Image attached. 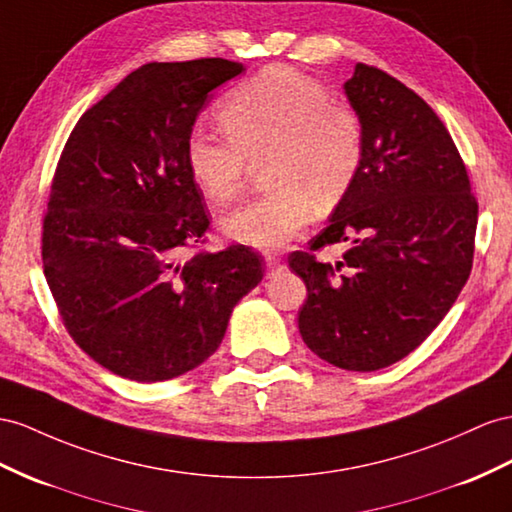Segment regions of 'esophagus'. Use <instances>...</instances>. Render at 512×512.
Wrapping results in <instances>:
<instances>
[{
    "label": "esophagus",
    "instance_id": "1",
    "mask_svg": "<svg viewBox=\"0 0 512 512\" xmlns=\"http://www.w3.org/2000/svg\"><path fill=\"white\" fill-rule=\"evenodd\" d=\"M281 270V259L277 255H266V274L272 277L274 272Z\"/></svg>",
    "mask_w": 512,
    "mask_h": 512
}]
</instances>
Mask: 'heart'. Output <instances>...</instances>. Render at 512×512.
I'll return each mask as SVG.
<instances>
[{"mask_svg":"<svg viewBox=\"0 0 512 512\" xmlns=\"http://www.w3.org/2000/svg\"><path fill=\"white\" fill-rule=\"evenodd\" d=\"M227 136L192 129L186 166L205 199L225 207L244 190L251 164H266L264 199L222 220L231 240L259 251L294 242L313 216L329 214L357 181L365 157L359 112L290 67L259 71L218 110Z\"/></svg>","mask_w":512,"mask_h":512,"instance_id":"b5f03b06","label":"heart"}]
</instances>
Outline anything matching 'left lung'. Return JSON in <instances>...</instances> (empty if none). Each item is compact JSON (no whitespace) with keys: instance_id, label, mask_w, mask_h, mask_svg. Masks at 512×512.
I'll list each match as a JSON object with an SVG mask.
<instances>
[{"instance_id":"left-lung-1","label":"left lung","mask_w":512,"mask_h":512,"mask_svg":"<svg viewBox=\"0 0 512 512\" xmlns=\"http://www.w3.org/2000/svg\"><path fill=\"white\" fill-rule=\"evenodd\" d=\"M363 121L365 157L331 222L287 261L307 285L305 344L342 370L374 372L437 329L474 264L478 201L456 144L428 103L357 64L344 84ZM344 243L339 262L317 251Z\"/></svg>"}]
</instances>
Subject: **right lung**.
Segmentation results:
<instances>
[{"label": "right lung", "mask_w": 512, "mask_h": 512, "mask_svg": "<svg viewBox=\"0 0 512 512\" xmlns=\"http://www.w3.org/2000/svg\"><path fill=\"white\" fill-rule=\"evenodd\" d=\"M242 71L225 58L142 64L82 114L60 153L45 279L73 342L129 381H168L214 355L264 277L253 248L207 251V207L186 166L207 93Z\"/></svg>", "instance_id": "right-lung-1"}]
</instances>
